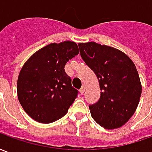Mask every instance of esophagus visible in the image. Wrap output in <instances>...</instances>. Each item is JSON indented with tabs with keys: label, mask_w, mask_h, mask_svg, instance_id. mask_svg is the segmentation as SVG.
Wrapping results in <instances>:
<instances>
[{
	"label": "esophagus",
	"mask_w": 152,
	"mask_h": 152,
	"mask_svg": "<svg viewBox=\"0 0 152 152\" xmlns=\"http://www.w3.org/2000/svg\"><path fill=\"white\" fill-rule=\"evenodd\" d=\"M85 86H82V87H81V88H80V94H84V92H85Z\"/></svg>",
	"instance_id": "34e87169"
}]
</instances>
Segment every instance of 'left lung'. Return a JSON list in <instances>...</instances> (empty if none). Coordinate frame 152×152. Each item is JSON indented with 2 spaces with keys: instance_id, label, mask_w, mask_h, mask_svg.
I'll list each match as a JSON object with an SVG mask.
<instances>
[{
  "instance_id": "left-lung-1",
  "label": "left lung",
  "mask_w": 152,
  "mask_h": 152,
  "mask_svg": "<svg viewBox=\"0 0 152 152\" xmlns=\"http://www.w3.org/2000/svg\"><path fill=\"white\" fill-rule=\"evenodd\" d=\"M80 54L98 77L102 90L99 101L89 105L93 119L102 127H121L134 114L142 86L133 61L121 50L95 42L78 44Z\"/></svg>"
}]
</instances>
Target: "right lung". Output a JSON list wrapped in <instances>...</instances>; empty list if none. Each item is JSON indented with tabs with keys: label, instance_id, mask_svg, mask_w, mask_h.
Returning <instances> with one entry per match:
<instances>
[{
	"label": "right lung",
	"instance_id": "1",
	"mask_svg": "<svg viewBox=\"0 0 152 152\" xmlns=\"http://www.w3.org/2000/svg\"><path fill=\"white\" fill-rule=\"evenodd\" d=\"M79 53L73 41L51 43L24 63L17 82L18 99L26 113L40 123L54 122L66 114L78 95L64 66Z\"/></svg>",
	"mask_w": 152,
	"mask_h": 152
}]
</instances>
